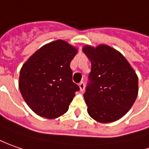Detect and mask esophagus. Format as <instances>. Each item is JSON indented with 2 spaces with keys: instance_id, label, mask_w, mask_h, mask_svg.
<instances>
[{
  "instance_id": "1",
  "label": "esophagus",
  "mask_w": 149,
  "mask_h": 149,
  "mask_svg": "<svg viewBox=\"0 0 149 149\" xmlns=\"http://www.w3.org/2000/svg\"><path fill=\"white\" fill-rule=\"evenodd\" d=\"M79 87H80V90L81 91H83L85 89V84L83 81H81L79 83Z\"/></svg>"
}]
</instances>
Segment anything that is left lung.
<instances>
[{"label":"left lung","instance_id":"left-lung-1","mask_svg":"<svg viewBox=\"0 0 149 149\" xmlns=\"http://www.w3.org/2000/svg\"><path fill=\"white\" fill-rule=\"evenodd\" d=\"M91 71L84 93L87 112L100 123L120 120L130 110L139 91V80L125 58L107 45L85 46Z\"/></svg>","mask_w":149,"mask_h":149}]
</instances>
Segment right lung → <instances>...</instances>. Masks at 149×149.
I'll use <instances>...</instances> for the list:
<instances>
[{"label":"right lung","mask_w":149,"mask_h":149,"mask_svg":"<svg viewBox=\"0 0 149 149\" xmlns=\"http://www.w3.org/2000/svg\"><path fill=\"white\" fill-rule=\"evenodd\" d=\"M77 50L63 40L46 44L28 59L19 73L23 98L37 115L54 119L66 113L75 92L70 63Z\"/></svg>","instance_id":"add662e5"}]
</instances>
